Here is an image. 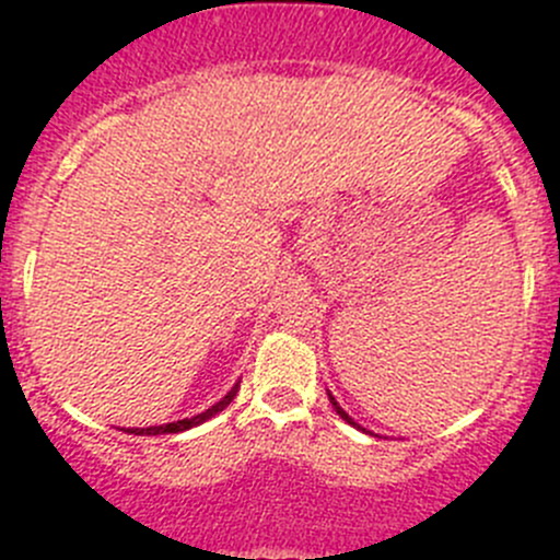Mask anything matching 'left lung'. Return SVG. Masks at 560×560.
<instances>
[{"label": "left lung", "instance_id": "8db88e82", "mask_svg": "<svg viewBox=\"0 0 560 560\" xmlns=\"http://www.w3.org/2000/svg\"><path fill=\"white\" fill-rule=\"evenodd\" d=\"M327 395H330V393H327ZM330 404H332V409H336V411H338V415H341V420H347V422H349V425H354V420H352V417H349V415H347V411H343V409H341V406H338V400H336V398H332V395H330Z\"/></svg>", "mask_w": 560, "mask_h": 560}]
</instances>
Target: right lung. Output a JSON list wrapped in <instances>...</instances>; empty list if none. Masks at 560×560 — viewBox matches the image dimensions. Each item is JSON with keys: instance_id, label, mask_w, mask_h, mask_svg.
<instances>
[{"instance_id": "add662e5", "label": "right lung", "mask_w": 560, "mask_h": 560, "mask_svg": "<svg viewBox=\"0 0 560 560\" xmlns=\"http://www.w3.org/2000/svg\"><path fill=\"white\" fill-rule=\"evenodd\" d=\"M235 393H238V385H235L233 389H230L228 395H224L222 400H219L217 406H211V409H206L202 411V415H197V417H189V420H178V422H167V425H160V428H135V436H156V433H180V431H189V428H195V425H200V422H206V420H211L213 415H219V411L222 409H228L230 404H233V398H235Z\"/></svg>"}]
</instances>
